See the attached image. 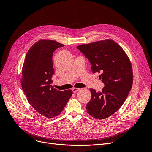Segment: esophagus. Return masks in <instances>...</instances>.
Wrapping results in <instances>:
<instances>
[{
    "label": "esophagus",
    "instance_id": "1",
    "mask_svg": "<svg viewBox=\"0 0 152 152\" xmlns=\"http://www.w3.org/2000/svg\"><path fill=\"white\" fill-rule=\"evenodd\" d=\"M79 90H80V88H73L72 89V91H73V93H77Z\"/></svg>",
    "mask_w": 152,
    "mask_h": 152
}]
</instances>
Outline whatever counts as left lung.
<instances>
[{
	"label": "left lung",
	"instance_id": "obj_1",
	"mask_svg": "<svg viewBox=\"0 0 152 152\" xmlns=\"http://www.w3.org/2000/svg\"><path fill=\"white\" fill-rule=\"evenodd\" d=\"M77 48L90 61L92 73H101L99 79L104 84L101 92L90 89L91 99L86 104V111L96 119L106 118L120 109L131 90L133 71L131 60L113 39L81 45Z\"/></svg>",
	"mask_w": 152,
	"mask_h": 152
}]
</instances>
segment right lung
<instances>
[{
    "mask_svg": "<svg viewBox=\"0 0 152 152\" xmlns=\"http://www.w3.org/2000/svg\"><path fill=\"white\" fill-rule=\"evenodd\" d=\"M64 46L50 39H40L28 50L22 67L21 84L29 104L39 114L52 118L59 115L73 94L71 90L59 91L52 86V55Z\"/></svg>",
    "mask_w": 152,
    "mask_h": 152,
    "instance_id": "add662e5",
    "label": "right lung"
}]
</instances>
